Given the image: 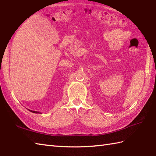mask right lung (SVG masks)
I'll use <instances>...</instances> for the list:
<instances>
[{"label": "right lung", "instance_id": "1", "mask_svg": "<svg viewBox=\"0 0 156 156\" xmlns=\"http://www.w3.org/2000/svg\"><path fill=\"white\" fill-rule=\"evenodd\" d=\"M29 111H30V112H33V113H36V114H37V113H40V114H41V112H37V111H32V110H29Z\"/></svg>", "mask_w": 156, "mask_h": 156}]
</instances>
